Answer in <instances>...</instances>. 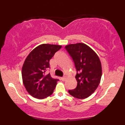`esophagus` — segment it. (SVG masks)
<instances>
[{
	"label": "esophagus",
	"instance_id": "1",
	"mask_svg": "<svg viewBox=\"0 0 125 125\" xmlns=\"http://www.w3.org/2000/svg\"><path fill=\"white\" fill-rule=\"evenodd\" d=\"M61 79H62V81H64L66 79V76L62 77V78H61Z\"/></svg>",
	"mask_w": 125,
	"mask_h": 125
}]
</instances>
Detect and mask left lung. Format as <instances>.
Instances as JSON below:
<instances>
[{
  "label": "left lung",
  "instance_id": "obj_1",
  "mask_svg": "<svg viewBox=\"0 0 125 125\" xmlns=\"http://www.w3.org/2000/svg\"><path fill=\"white\" fill-rule=\"evenodd\" d=\"M65 48L73 60L77 71V86L68 90L69 93L76 98H87L100 83L102 74L100 59L94 50L82 43L68 44Z\"/></svg>",
  "mask_w": 125,
  "mask_h": 125
}]
</instances>
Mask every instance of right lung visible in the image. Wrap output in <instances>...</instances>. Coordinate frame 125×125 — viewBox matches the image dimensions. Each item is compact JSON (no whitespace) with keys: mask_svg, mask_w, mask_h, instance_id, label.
I'll list each match as a JSON object with an SVG mask.
<instances>
[{"mask_svg":"<svg viewBox=\"0 0 125 125\" xmlns=\"http://www.w3.org/2000/svg\"><path fill=\"white\" fill-rule=\"evenodd\" d=\"M61 48L57 44H42L26 58L21 70L23 83L33 97L42 99L53 92L59 79L52 78L46 71L50 67V60Z\"/></svg>","mask_w":125,"mask_h":125,"instance_id":"add662e5","label":"right lung"}]
</instances>
